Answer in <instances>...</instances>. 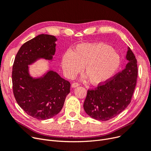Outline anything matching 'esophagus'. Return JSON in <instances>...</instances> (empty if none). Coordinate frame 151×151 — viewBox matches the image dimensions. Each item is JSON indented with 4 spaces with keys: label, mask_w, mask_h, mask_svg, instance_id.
<instances>
[{
    "label": "esophagus",
    "mask_w": 151,
    "mask_h": 151,
    "mask_svg": "<svg viewBox=\"0 0 151 151\" xmlns=\"http://www.w3.org/2000/svg\"><path fill=\"white\" fill-rule=\"evenodd\" d=\"M80 85L78 84V83H73V84L71 85V87H72V88H76V87H78V86H79Z\"/></svg>",
    "instance_id": "34e87169"
}]
</instances>
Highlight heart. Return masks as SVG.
I'll return each instance as SVG.
<instances>
[{"label": "heart", "mask_w": 151, "mask_h": 151, "mask_svg": "<svg viewBox=\"0 0 151 151\" xmlns=\"http://www.w3.org/2000/svg\"><path fill=\"white\" fill-rule=\"evenodd\" d=\"M120 65V56L111 46L103 43L78 44L72 52L64 53L61 59V66L68 78L74 77L85 65V78L93 85H103L109 81Z\"/></svg>", "instance_id": "b5f03b06"}]
</instances>
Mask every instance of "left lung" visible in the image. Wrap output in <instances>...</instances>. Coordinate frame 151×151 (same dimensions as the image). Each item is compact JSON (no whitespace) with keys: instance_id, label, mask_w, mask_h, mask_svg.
Instances as JSON below:
<instances>
[{"instance_id":"obj_1","label":"left lung","mask_w":151,"mask_h":151,"mask_svg":"<svg viewBox=\"0 0 151 151\" xmlns=\"http://www.w3.org/2000/svg\"><path fill=\"white\" fill-rule=\"evenodd\" d=\"M125 69L104 85L88 90L83 109L90 117L109 120L121 113L131 102L138 76L137 61L130 47L125 56Z\"/></svg>"}]
</instances>
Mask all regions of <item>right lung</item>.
<instances>
[{
  "label": "right lung",
  "instance_id": "obj_1",
  "mask_svg": "<svg viewBox=\"0 0 151 151\" xmlns=\"http://www.w3.org/2000/svg\"><path fill=\"white\" fill-rule=\"evenodd\" d=\"M57 39L40 34L26 42L17 53L12 69L13 94L18 105L35 119L52 118L62 109L70 84L56 72L49 70L39 77L29 73V65L40 59L52 61Z\"/></svg>",
  "mask_w": 151,
  "mask_h": 151
}]
</instances>
